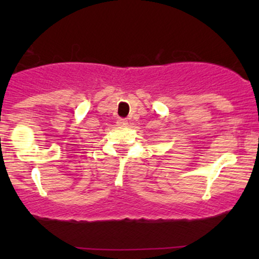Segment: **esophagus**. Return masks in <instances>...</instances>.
Listing matches in <instances>:
<instances>
[{
    "instance_id": "esophagus-1",
    "label": "esophagus",
    "mask_w": 259,
    "mask_h": 259,
    "mask_svg": "<svg viewBox=\"0 0 259 259\" xmlns=\"http://www.w3.org/2000/svg\"><path fill=\"white\" fill-rule=\"evenodd\" d=\"M118 126H126L127 125V121L125 119H119L117 121Z\"/></svg>"
}]
</instances>
